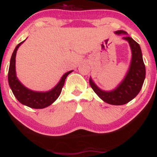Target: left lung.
Here are the masks:
<instances>
[{
	"instance_id": "left-lung-1",
	"label": "left lung",
	"mask_w": 157,
	"mask_h": 157,
	"mask_svg": "<svg viewBox=\"0 0 157 157\" xmlns=\"http://www.w3.org/2000/svg\"><path fill=\"white\" fill-rule=\"evenodd\" d=\"M115 33L118 35L127 34L122 30L117 31ZM123 39L130 44L132 59L128 72L121 84L113 91H104L99 89L91 79L89 80L90 86L94 91L104 102L111 105H124L132 100L140 93L145 78V66L140 45L129 36H125Z\"/></svg>"
}]
</instances>
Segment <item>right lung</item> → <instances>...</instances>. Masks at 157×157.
<instances>
[{
  "label": "right lung",
  "instance_id": "right-lung-1",
  "mask_svg": "<svg viewBox=\"0 0 157 157\" xmlns=\"http://www.w3.org/2000/svg\"><path fill=\"white\" fill-rule=\"evenodd\" d=\"M23 42L24 40L17 44L12 53V57H11L8 72L9 84H10L13 94L23 105L32 108V109H44L53 103L57 100V97L60 96L61 91L64 86L65 80L68 75L72 72V71H69L65 74L61 78L60 82H58V84L53 89L47 91V92H36V91L26 89L17 80L15 73L16 52L21 44H23Z\"/></svg>",
  "mask_w": 157,
  "mask_h": 157
}]
</instances>
